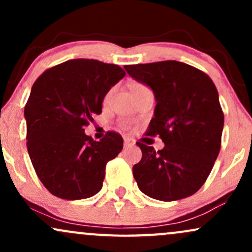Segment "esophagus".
Here are the masks:
<instances>
[{
	"label": "esophagus",
	"mask_w": 252,
	"mask_h": 252,
	"mask_svg": "<svg viewBox=\"0 0 252 252\" xmlns=\"http://www.w3.org/2000/svg\"><path fill=\"white\" fill-rule=\"evenodd\" d=\"M132 146H135V141L130 137H124V148H129Z\"/></svg>",
	"instance_id": "esophagus-1"
}]
</instances>
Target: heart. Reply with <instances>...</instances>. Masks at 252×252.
Returning <instances> with one entry per match:
<instances>
[{
	"label": "heart",
	"mask_w": 252,
	"mask_h": 252,
	"mask_svg": "<svg viewBox=\"0 0 252 252\" xmlns=\"http://www.w3.org/2000/svg\"><path fill=\"white\" fill-rule=\"evenodd\" d=\"M138 88H143L142 85H140V84H135V85H132V88H131V90H134V89H138ZM112 91H114V90H109L108 91V94H105V97H104V102H108L109 100V98H110V96H111V94H112Z\"/></svg>",
	"instance_id": "b5f03b06"
}]
</instances>
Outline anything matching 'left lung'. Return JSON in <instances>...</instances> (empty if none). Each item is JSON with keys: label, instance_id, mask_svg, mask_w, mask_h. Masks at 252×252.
I'll return each mask as SVG.
<instances>
[{"label": "left lung", "instance_id": "8db88e82", "mask_svg": "<svg viewBox=\"0 0 252 252\" xmlns=\"http://www.w3.org/2000/svg\"><path fill=\"white\" fill-rule=\"evenodd\" d=\"M152 89L156 105L147 135H158L163 149L137 142L142 158L132 167L141 192L161 201L193 195L204 185L220 150L224 114L206 73L176 60L124 66Z\"/></svg>", "mask_w": 252, "mask_h": 252}]
</instances>
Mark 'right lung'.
Masks as SVG:
<instances>
[{"label":"right lung","instance_id":"right-lung-1","mask_svg":"<svg viewBox=\"0 0 252 252\" xmlns=\"http://www.w3.org/2000/svg\"><path fill=\"white\" fill-rule=\"evenodd\" d=\"M124 76L115 63L73 59L45 71L32 86L25 106L27 149L53 195L79 200L102 189L106 163L120 154L123 138L109 131L97 142L84 126L102 114L104 97Z\"/></svg>","mask_w":252,"mask_h":252}]
</instances>
